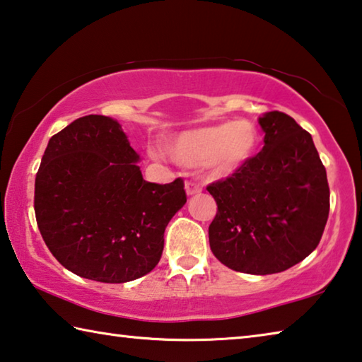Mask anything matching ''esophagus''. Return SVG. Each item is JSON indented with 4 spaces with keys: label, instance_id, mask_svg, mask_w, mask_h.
<instances>
[{
    "label": "esophagus",
    "instance_id": "esophagus-1",
    "mask_svg": "<svg viewBox=\"0 0 362 362\" xmlns=\"http://www.w3.org/2000/svg\"><path fill=\"white\" fill-rule=\"evenodd\" d=\"M185 187H186V194L187 195H194V194L202 192V186H200L199 182H195V181H186Z\"/></svg>",
    "mask_w": 362,
    "mask_h": 362
}]
</instances>
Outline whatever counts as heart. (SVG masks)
I'll use <instances>...</instances> for the list:
<instances>
[{
	"mask_svg": "<svg viewBox=\"0 0 362 362\" xmlns=\"http://www.w3.org/2000/svg\"><path fill=\"white\" fill-rule=\"evenodd\" d=\"M258 139L252 122L237 120L177 134L170 151L182 163H204L213 175L228 176L252 158Z\"/></svg>",
	"mask_w": 362,
	"mask_h": 362,
	"instance_id": "obj_1",
	"label": "heart"
}]
</instances>
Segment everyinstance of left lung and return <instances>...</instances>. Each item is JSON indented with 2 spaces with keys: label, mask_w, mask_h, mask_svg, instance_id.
Instances as JSON below:
<instances>
[{
  "label": "left lung",
  "mask_w": 362,
  "mask_h": 362,
  "mask_svg": "<svg viewBox=\"0 0 362 362\" xmlns=\"http://www.w3.org/2000/svg\"><path fill=\"white\" fill-rule=\"evenodd\" d=\"M262 152L206 186L218 205L210 248L228 268L274 274L305 259L329 218L327 173L311 134L279 110L259 117Z\"/></svg>",
  "instance_id": "left-lung-1"
}]
</instances>
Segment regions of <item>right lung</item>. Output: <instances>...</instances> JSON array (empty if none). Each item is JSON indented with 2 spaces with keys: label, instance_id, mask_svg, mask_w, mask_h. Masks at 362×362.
<instances>
[{
  "label": "right lung",
  "instance_id": "right-lung-1",
  "mask_svg": "<svg viewBox=\"0 0 362 362\" xmlns=\"http://www.w3.org/2000/svg\"><path fill=\"white\" fill-rule=\"evenodd\" d=\"M139 156L120 123L76 118L52 136L35 177V216L64 268L86 279L122 284L160 262L163 234L186 204L185 181L142 180Z\"/></svg>",
  "mask_w": 362,
  "mask_h": 362
}]
</instances>
